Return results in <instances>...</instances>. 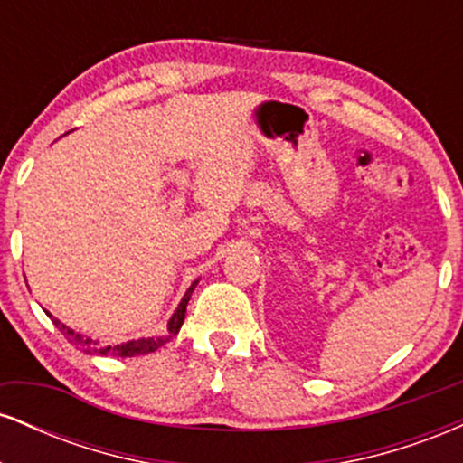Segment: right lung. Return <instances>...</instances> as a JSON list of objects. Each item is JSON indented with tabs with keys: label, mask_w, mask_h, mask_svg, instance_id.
I'll return each mask as SVG.
<instances>
[{
	"label": "right lung",
	"mask_w": 463,
	"mask_h": 463,
	"mask_svg": "<svg viewBox=\"0 0 463 463\" xmlns=\"http://www.w3.org/2000/svg\"><path fill=\"white\" fill-rule=\"evenodd\" d=\"M195 285H198V280H194V283H191V287L187 289V294H184L183 302H180L176 313H174L172 320H169V324H167V333L156 335V337L132 339V342L117 344V346H102V344H99L98 339L84 337V335H80L76 331H71V328H67L65 324H61V322L56 320V317H52V313H47V316H50L52 322L56 324L58 331L65 335L69 342H71L76 348L82 350V353H89V354H113V357H139V354L154 353V350L161 348L163 344H167L169 339L174 337V335H178L180 326H183V322H184V313H187L189 298H191V294H194Z\"/></svg>",
	"instance_id": "1"
}]
</instances>
